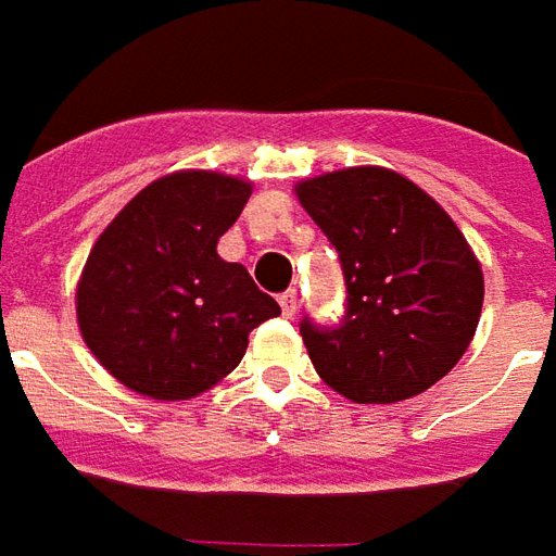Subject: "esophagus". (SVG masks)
<instances>
[{"label": "esophagus", "instance_id": "esophagus-1", "mask_svg": "<svg viewBox=\"0 0 556 556\" xmlns=\"http://www.w3.org/2000/svg\"><path fill=\"white\" fill-rule=\"evenodd\" d=\"M278 305H281L283 317H293L295 307H299V293H295V290H287V293L278 295Z\"/></svg>", "mask_w": 556, "mask_h": 556}]
</instances>
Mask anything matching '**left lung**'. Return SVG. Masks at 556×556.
Here are the masks:
<instances>
[{
  "instance_id": "8db88e82",
  "label": "left lung",
  "mask_w": 556,
  "mask_h": 556,
  "mask_svg": "<svg viewBox=\"0 0 556 556\" xmlns=\"http://www.w3.org/2000/svg\"><path fill=\"white\" fill-rule=\"evenodd\" d=\"M299 201L338 251L346 307L302 317L307 355L338 394L400 403L453 370L471 343L483 273L462 230L424 189L388 168L299 184Z\"/></svg>"
}]
</instances>
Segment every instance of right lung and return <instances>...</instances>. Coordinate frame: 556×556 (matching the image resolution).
Returning <instances> with one entry per match:
<instances>
[{"instance_id":"right-lung-1","label":"right lung","mask_w":556,"mask_h":556,"mask_svg":"<svg viewBox=\"0 0 556 556\" xmlns=\"http://www.w3.org/2000/svg\"><path fill=\"white\" fill-rule=\"evenodd\" d=\"M251 186L213 172L168 174L129 201L88 254L76 317L117 382L153 400H189L222 382L254 328L281 314L216 242Z\"/></svg>"}]
</instances>
